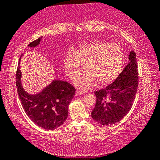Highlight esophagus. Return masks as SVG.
<instances>
[{"mask_svg": "<svg viewBox=\"0 0 160 160\" xmlns=\"http://www.w3.org/2000/svg\"><path fill=\"white\" fill-rule=\"evenodd\" d=\"M82 94V92L81 91H78V90H77L76 91H75V95L76 96H80V95Z\"/></svg>", "mask_w": 160, "mask_h": 160, "instance_id": "1", "label": "esophagus"}]
</instances>
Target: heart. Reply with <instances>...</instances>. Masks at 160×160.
<instances>
[{"instance_id": "obj_1", "label": "heart", "mask_w": 160, "mask_h": 160, "mask_svg": "<svg viewBox=\"0 0 160 160\" xmlns=\"http://www.w3.org/2000/svg\"><path fill=\"white\" fill-rule=\"evenodd\" d=\"M124 52L117 44L92 41L81 44L76 51L66 53L63 69L68 77L74 78L86 64L87 71L80 73L75 85L83 91L94 87L97 82L101 85L110 83L121 72Z\"/></svg>"}]
</instances>
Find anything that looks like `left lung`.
<instances>
[{"label": "left lung", "mask_w": 160, "mask_h": 160, "mask_svg": "<svg viewBox=\"0 0 160 160\" xmlns=\"http://www.w3.org/2000/svg\"><path fill=\"white\" fill-rule=\"evenodd\" d=\"M128 60L129 63L114 82L94 92L97 101L91 117L100 125L118 122L132 108L138 86V69L134 51L129 53Z\"/></svg>", "instance_id": "8db88e82"}]
</instances>
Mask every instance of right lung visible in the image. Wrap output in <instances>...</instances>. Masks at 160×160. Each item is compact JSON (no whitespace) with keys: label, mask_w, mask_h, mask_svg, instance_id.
Returning a JSON list of instances; mask_svg holds the SVG:
<instances>
[{"label":"right lung","mask_w":160,"mask_h":160,"mask_svg":"<svg viewBox=\"0 0 160 160\" xmlns=\"http://www.w3.org/2000/svg\"><path fill=\"white\" fill-rule=\"evenodd\" d=\"M42 36L28 44L35 48L40 44ZM22 57V56H21ZM17 71V88L23 109L30 119L38 126L54 130L61 126L68 117V107L74 98L75 89L67 82L54 78L40 92L29 94L22 85L20 60Z\"/></svg>","instance_id":"1"}]
</instances>
